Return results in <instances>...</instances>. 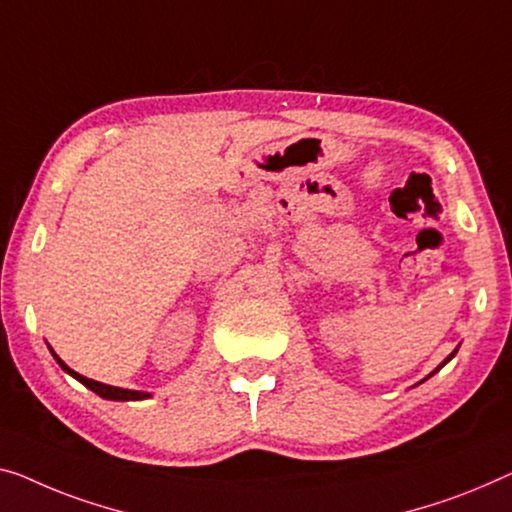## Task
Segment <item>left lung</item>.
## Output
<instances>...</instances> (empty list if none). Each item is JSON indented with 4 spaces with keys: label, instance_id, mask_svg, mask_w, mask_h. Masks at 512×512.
I'll use <instances>...</instances> for the list:
<instances>
[{
    "label": "left lung",
    "instance_id": "left-lung-1",
    "mask_svg": "<svg viewBox=\"0 0 512 512\" xmlns=\"http://www.w3.org/2000/svg\"><path fill=\"white\" fill-rule=\"evenodd\" d=\"M453 354H455V352H453ZM453 354H451V356H448V358H446V361H444V363H448V361H451V358H453ZM444 363H441V365H439V368H444ZM439 368H437V370H439ZM437 370H434V372H437Z\"/></svg>",
    "mask_w": 512,
    "mask_h": 512
}]
</instances>
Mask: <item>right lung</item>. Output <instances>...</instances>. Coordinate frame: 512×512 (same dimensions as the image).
<instances>
[{"label":"right lung","instance_id":"right-lung-1","mask_svg":"<svg viewBox=\"0 0 512 512\" xmlns=\"http://www.w3.org/2000/svg\"><path fill=\"white\" fill-rule=\"evenodd\" d=\"M57 358V354H52ZM57 363L61 365V370H66L68 375L71 377H75L78 381H82V384H85L87 388H91V391H94L96 395H101V398H105V400H144V398H149V393H140V391H128V388H117V386H108V384H101V381H94V379H87V377H82V375H78V372H73L71 368H68V365L61 361V358H57Z\"/></svg>","mask_w":512,"mask_h":512}]
</instances>
